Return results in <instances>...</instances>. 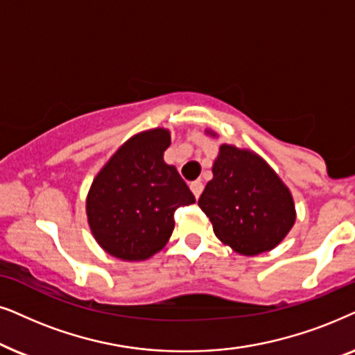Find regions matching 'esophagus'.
<instances>
[{
  "mask_svg": "<svg viewBox=\"0 0 355 355\" xmlns=\"http://www.w3.org/2000/svg\"><path fill=\"white\" fill-rule=\"evenodd\" d=\"M190 190L198 200V198H200V195H201V191H202V183L201 182H193L190 185Z\"/></svg>",
  "mask_w": 355,
  "mask_h": 355,
  "instance_id": "1",
  "label": "esophagus"
}]
</instances>
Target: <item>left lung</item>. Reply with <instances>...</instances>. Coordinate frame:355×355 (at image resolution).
<instances>
[{"label": "left lung", "mask_w": 355, "mask_h": 355, "mask_svg": "<svg viewBox=\"0 0 355 355\" xmlns=\"http://www.w3.org/2000/svg\"><path fill=\"white\" fill-rule=\"evenodd\" d=\"M216 138L217 133L206 130ZM198 205L222 243L243 257L276 248L295 224L292 193L261 155L222 144Z\"/></svg>", "instance_id": "left-lung-1"}]
</instances>
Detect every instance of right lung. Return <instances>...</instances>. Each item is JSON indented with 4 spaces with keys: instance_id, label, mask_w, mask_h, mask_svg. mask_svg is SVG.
<instances>
[{
    "instance_id": "obj_1",
    "label": "right lung",
    "mask_w": 355,
    "mask_h": 355,
    "mask_svg": "<svg viewBox=\"0 0 355 355\" xmlns=\"http://www.w3.org/2000/svg\"><path fill=\"white\" fill-rule=\"evenodd\" d=\"M170 131L153 128L125 141L96 175L86 198L91 232L103 252L144 261L167 245L177 207L195 196L173 165L165 164Z\"/></svg>"
}]
</instances>
